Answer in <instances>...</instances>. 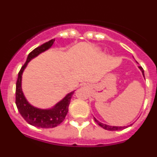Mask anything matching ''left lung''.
<instances>
[{
	"instance_id": "8db88e82",
	"label": "left lung",
	"mask_w": 157,
	"mask_h": 157,
	"mask_svg": "<svg viewBox=\"0 0 157 157\" xmlns=\"http://www.w3.org/2000/svg\"><path fill=\"white\" fill-rule=\"evenodd\" d=\"M139 68H140V70L141 71V72H142V75H143V76L145 77L143 68H142L141 67H139ZM94 120H95L96 123H98L100 127H101L102 128L105 129V130H123V129H124L126 127H113V126L106 125V124H104V123H101V122H99L98 120H97L95 118H94ZM131 125H132V124H131Z\"/></svg>"
}]
</instances>
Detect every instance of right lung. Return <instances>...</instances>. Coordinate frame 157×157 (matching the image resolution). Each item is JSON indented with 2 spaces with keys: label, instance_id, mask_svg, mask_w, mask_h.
Returning a JSON list of instances; mask_svg holds the SVG:
<instances>
[{
  "label": "right lung",
  "instance_id": "obj_1",
  "mask_svg": "<svg viewBox=\"0 0 157 157\" xmlns=\"http://www.w3.org/2000/svg\"><path fill=\"white\" fill-rule=\"evenodd\" d=\"M54 41H55V39L47 41L34 48V50L29 53L27 61L25 62L19 71L17 81H16V105L18 111L22 117L29 124L36 127H41V128H52V127H57L64 120L68 112L71 98L74 94V91L68 94L62 101L58 102L53 108L50 109H40L32 106L27 102L23 94L21 88V81L23 70L27 67V63L30 59L50 48Z\"/></svg>",
  "mask_w": 157,
  "mask_h": 157
}]
</instances>
